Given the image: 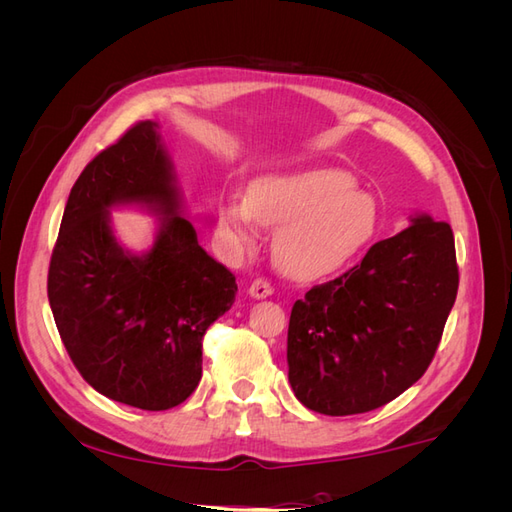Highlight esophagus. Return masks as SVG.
Masks as SVG:
<instances>
[{
    "mask_svg": "<svg viewBox=\"0 0 512 512\" xmlns=\"http://www.w3.org/2000/svg\"><path fill=\"white\" fill-rule=\"evenodd\" d=\"M247 292H250L252 299H267L273 294V286L267 280H254Z\"/></svg>",
    "mask_w": 512,
    "mask_h": 512,
    "instance_id": "1",
    "label": "esophagus"
}]
</instances>
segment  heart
<instances>
[{
    "label": "heart",
    "mask_w": 512,
    "mask_h": 512,
    "mask_svg": "<svg viewBox=\"0 0 512 512\" xmlns=\"http://www.w3.org/2000/svg\"><path fill=\"white\" fill-rule=\"evenodd\" d=\"M258 224L277 228L275 265L294 280H318L346 267L374 237L378 205L337 168L256 179L247 200L228 198L218 226L235 250L252 247Z\"/></svg>",
    "instance_id": "b5f03b06"
}]
</instances>
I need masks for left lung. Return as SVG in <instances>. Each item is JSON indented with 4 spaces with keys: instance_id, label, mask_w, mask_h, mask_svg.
<instances>
[{
    "instance_id": "obj_1",
    "label": "left lung",
    "mask_w": 512,
    "mask_h": 512,
    "mask_svg": "<svg viewBox=\"0 0 512 512\" xmlns=\"http://www.w3.org/2000/svg\"><path fill=\"white\" fill-rule=\"evenodd\" d=\"M410 222L294 303L288 380L305 408L327 416L376 410L429 367L457 297L455 239L427 213Z\"/></svg>"
}]
</instances>
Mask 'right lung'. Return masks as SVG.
<instances>
[{
    "label": "right lung",
    "mask_w": 512,
    "mask_h": 512,
    "mask_svg": "<svg viewBox=\"0 0 512 512\" xmlns=\"http://www.w3.org/2000/svg\"><path fill=\"white\" fill-rule=\"evenodd\" d=\"M160 123L141 121L91 160L68 196L49 267V303L72 363L98 393L141 410L183 404L203 376V337L235 303L237 282L183 215ZM161 220L130 253L110 211Z\"/></svg>",
    "instance_id": "right-lung-1"
}]
</instances>
